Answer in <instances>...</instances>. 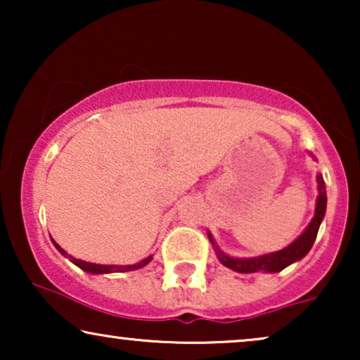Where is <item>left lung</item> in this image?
Wrapping results in <instances>:
<instances>
[{
  "label": "left lung",
  "mask_w": 360,
  "mask_h": 360,
  "mask_svg": "<svg viewBox=\"0 0 360 360\" xmlns=\"http://www.w3.org/2000/svg\"><path fill=\"white\" fill-rule=\"evenodd\" d=\"M316 184H318V196H316V206H314L313 219L309 221V224L304 228L303 233L300 234L292 244H288L287 248H283L282 250H277V252L257 255V257H231V255L223 252V250L218 248L213 234H211L210 231H206L211 244H213L214 248V252L218 255L219 262L223 264L224 267L234 270V272L238 274H255V272L275 274V272H282L285 267H288V265H292L293 262L302 260L304 255L309 252V249L313 248L314 239H316L318 236L319 226H321V221L324 218V214H326L328 196H326V185H324L321 174L316 175Z\"/></svg>",
  "instance_id": "8db88e82"
}]
</instances>
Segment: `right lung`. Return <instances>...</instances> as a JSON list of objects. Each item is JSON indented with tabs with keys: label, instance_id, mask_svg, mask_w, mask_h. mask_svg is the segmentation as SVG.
Listing matches in <instances>:
<instances>
[{
	"label": "right lung",
	"instance_id": "obj_1",
	"mask_svg": "<svg viewBox=\"0 0 360 360\" xmlns=\"http://www.w3.org/2000/svg\"><path fill=\"white\" fill-rule=\"evenodd\" d=\"M52 243H53V245H56V249L58 250V252L63 255V257H68V259H70V262L75 264L77 267H80L82 270H85V272H88V274H95V275L115 274V272H131V270L142 269V267H144V265H147L152 260V255H149V257L142 259L141 262L132 264V265H101V264H91V262H85V260L72 257V255H68L65 250H63L60 245L56 243V240H52Z\"/></svg>",
	"mask_w": 360,
	"mask_h": 360
}]
</instances>
